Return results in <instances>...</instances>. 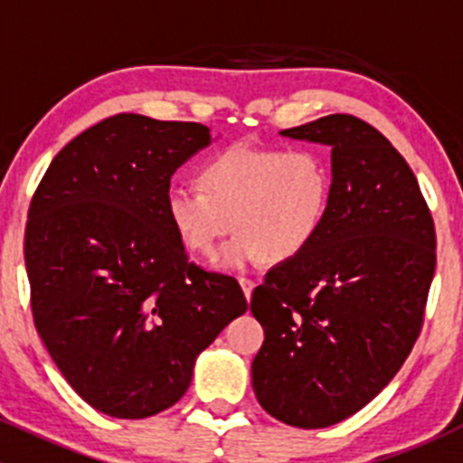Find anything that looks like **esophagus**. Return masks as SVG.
Returning <instances> with one entry per match:
<instances>
[{
    "mask_svg": "<svg viewBox=\"0 0 463 463\" xmlns=\"http://www.w3.org/2000/svg\"><path fill=\"white\" fill-rule=\"evenodd\" d=\"M240 287H241V291H244V298H246V300H250V296H253V288H255V282H253V279H249V278H240Z\"/></svg>",
    "mask_w": 463,
    "mask_h": 463,
    "instance_id": "obj_1",
    "label": "esophagus"
}]
</instances>
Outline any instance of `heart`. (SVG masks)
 Masks as SVG:
<instances>
[{"label":"heart","mask_w":463,"mask_h":463,"mask_svg":"<svg viewBox=\"0 0 463 463\" xmlns=\"http://www.w3.org/2000/svg\"><path fill=\"white\" fill-rule=\"evenodd\" d=\"M202 190L170 184L163 210L185 250L213 258L228 231L219 266L244 269L255 260L282 264L305 253L325 226L334 176L314 147L235 145L203 165Z\"/></svg>","instance_id":"obj_1"}]
</instances>
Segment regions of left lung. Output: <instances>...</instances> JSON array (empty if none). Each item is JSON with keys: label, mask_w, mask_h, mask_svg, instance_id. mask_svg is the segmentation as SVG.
I'll list each match as a JSON object with an SVG mask.
<instances>
[{"label": "left lung", "mask_w": 463, "mask_h": 463, "mask_svg": "<svg viewBox=\"0 0 463 463\" xmlns=\"http://www.w3.org/2000/svg\"><path fill=\"white\" fill-rule=\"evenodd\" d=\"M279 134L331 147L334 188L314 244L253 291L264 345L250 374L270 417L316 430L365 408L412 352L437 237L414 172L365 120L331 114Z\"/></svg>", "instance_id": "obj_1"}]
</instances>
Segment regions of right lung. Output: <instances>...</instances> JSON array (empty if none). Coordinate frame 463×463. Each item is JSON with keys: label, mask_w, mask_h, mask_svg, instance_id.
<instances>
[{"label": "right lung", "mask_w": 463, "mask_h": 463, "mask_svg": "<svg viewBox=\"0 0 463 463\" xmlns=\"http://www.w3.org/2000/svg\"><path fill=\"white\" fill-rule=\"evenodd\" d=\"M213 143L199 123L116 114L51 161L24 235L31 309L46 352L98 412L175 405L199 354L249 305L235 278L188 260L163 197Z\"/></svg>", "instance_id": "add662e5"}]
</instances>
